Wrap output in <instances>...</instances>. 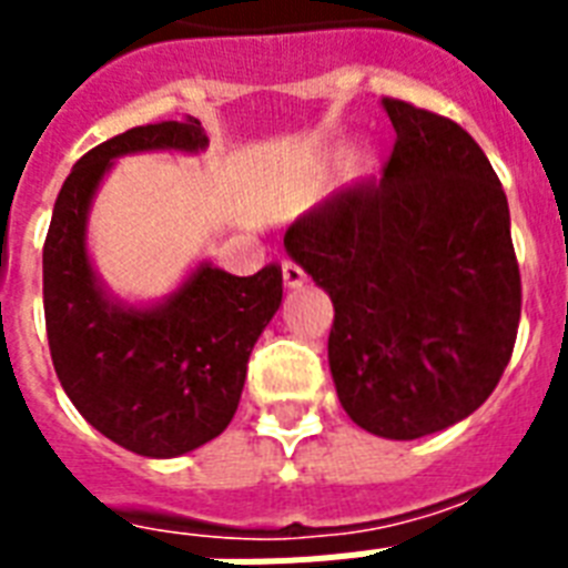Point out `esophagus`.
<instances>
[{
  "label": "esophagus",
  "instance_id": "34e87169",
  "mask_svg": "<svg viewBox=\"0 0 568 568\" xmlns=\"http://www.w3.org/2000/svg\"><path fill=\"white\" fill-rule=\"evenodd\" d=\"M283 283L285 288H301L306 283V274H303L301 267L294 265V262H285L283 265Z\"/></svg>",
  "mask_w": 568,
  "mask_h": 568
}]
</instances>
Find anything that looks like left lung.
<instances>
[{
  "mask_svg": "<svg viewBox=\"0 0 568 568\" xmlns=\"http://www.w3.org/2000/svg\"><path fill=\"white\" fill-rule=\"evenodd\" d=\"M395 150L285 232V253L329 294V374L345 413L383 439L463 422L510 363L521 280L510 205L454 120L383 100Z\"/></svg>",
  "mask_w": 568,
  "mask_h": 568,
  "instance_id": "8db88e82",
  "label": "left lung"
}]
</instances>
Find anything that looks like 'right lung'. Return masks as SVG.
Segmentation results:
<instances>
[{
  "instance_id": "1",
  "label": "right lung",
  "mask_w": 568,
  "mask_h": 568,
  "mask_svg": "<svg viewBox=\"0 0 568 568\" xmlns=\"http://www.w3.org/2000/svg\"><path fill=\"white\" fill-rule=\"evenodd\" d=\"M200 120L135 126L93 146L58 191L43 244L49 354L67 397L91 427L141 457L171 459L226 430L247 359L283 303V271L232 276L200 258L162 301L129 303L102 283L88 221L123 155L203 153Z\"/></svg>"
}]
</instances>
